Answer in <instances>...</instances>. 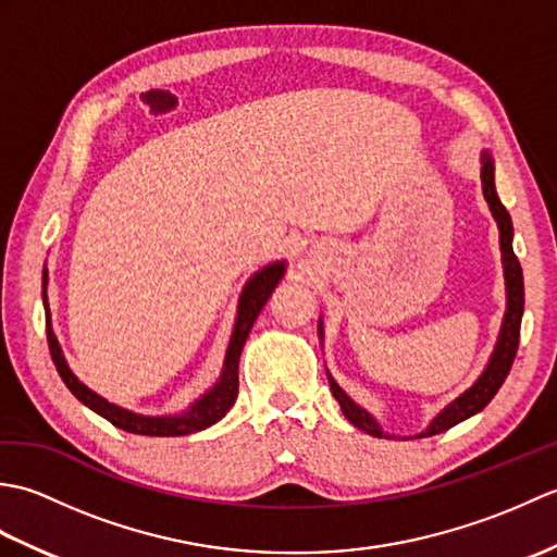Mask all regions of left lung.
Instances as JSON below:
<instances>
[{
  "label": "left lung",
  "mask_w": 557,
  "mask_h": 557,
  "mask_svg": "<svg viewBox=\"0 0 557 557\" xmlns=\"http://www.w3.org/2000/svg\"><path fill=\"white\" fill-rule=\"evenodd\" d=\"M483 168H481V184H483V196H486L493 218L498 220V230H500V251H503V265H505V285H507V313L503 321V330H500V339L498 347H495L488 369L483 371V375L474 383V387H469L465 395L457 397L453 405H449L445 411L437 413L433 419V423L425 429L419 437H429V435H437L447 429H453L459 421H465L469 417H474L476 411H481L483 407L498 393L500 385L505 383L507 373L512 369V361L517 357V347H519V327H522V313H524V277H522V265L512 251V220L510 212L505 210V206L500 203L498 191H495V176H493V160L488 152H483ZM330 387H333V395L339 401L342 413L357 425V429L366 431L369 435L375 437H389L387 433H383L381 425L373 421V417H369L361 407L354 405V401L347 397L345 389H342L333 377H330Z\"/></svg>",
  "instance_id": "1"
}]
</instances>
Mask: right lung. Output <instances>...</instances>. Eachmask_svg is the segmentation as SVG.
<instances>
[{
	"mask_svg": "<svg viewBox=\"0 0 557 557\" xmlns=\"http://www.w3.org/2000/svg\"><path fill=\"white\" fill-rule=\"evenodd\" d=\"M282 272H285V263H272L260 272H256L251 282H248L239 301V315H236V325H234L232 342L227 349V359H224L222 377L208 395L200 397L191 409L182 413V417H140V413H132L122 407L110 405L108 399H102L100 395L92 393V389H88L74 373L69 371V366L62 357V349H59L57 337L50 327V311H47V345H50L52 361L57 366L59 375H62V381L66 383V387L74 393V397H78V401H83V405L100 413L102 419H108L112 425H116V429L136 433V435H162V437L203 431L208 425L218 423L234 405L236 393H239V357H242L244 342L248 333H251L260 309H263L265 301L270 299L272 289H275L277 282L282 280Z\"/></svg>",
	"mask_w": 557,
	"mask_h": 557,
	"instance_id": "add662e5",
	"label": "right lung"
}]
</instances>
